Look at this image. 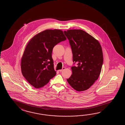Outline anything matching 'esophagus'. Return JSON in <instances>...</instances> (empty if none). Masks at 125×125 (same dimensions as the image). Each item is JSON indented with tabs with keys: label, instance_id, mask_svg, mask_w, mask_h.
Listing matches in <instances>:
<instances>
[{
	"label": "esophagus",
	"instance_id": "34e87169",
	"mask_svg": "<svg viewBox=\"0 0 125 125\" xmlns=\"http://www.w3.org/2000/svg\"><path fill=\"white\" fill-rule=\"evenodd\" d=\"M65 67H63L62 69H61V70H59V72H62V71H63L64 70H65Z\"/></svg>",
	"mask_w": 125,
	"mask_h": 125
}]
</instances>
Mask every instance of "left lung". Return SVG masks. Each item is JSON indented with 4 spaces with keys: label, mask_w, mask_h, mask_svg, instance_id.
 <instances>
[{
    "label": "left lung",
    "mask_w": 125,
    "mask_h": 125,
    "mask_svg": "<svg viewBox=\"0 0 125 125\" xmlns=\"http://www.w3.org/2000/svg\"><path fill=\"white\" fill-rule=\"evenodd\" d=\"M69 40L73 60L78 63L72 66L71 77L67 81L78 92L86 90L96 80L101 72L103 55L98 40L81 29L64 31Z\"/></svg>",
    "instance_id": "obj_1"
}]
</instances>
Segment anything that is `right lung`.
Instances as JSON below:
<instances>
[{
	"instance_id": "obj_1",
	"label": "right lung",
	"mask_w": 125,
	"mask_h": 125,
	"mask_svg": "<svg viewBox=\"0 0 125 125\" xmlns=\"http://www.w3.org/2000/svg\"><path fill=\"white\" fill-rule=\"evenodd\" d=\"M60 29H46L29 40L21 60L22 74L36 88H42L55 76L52 53L53 47L66 40Z\"/></svg>"
}]
</instances>
